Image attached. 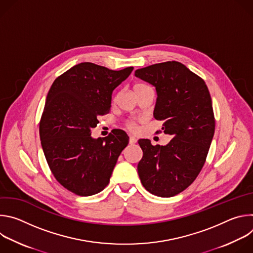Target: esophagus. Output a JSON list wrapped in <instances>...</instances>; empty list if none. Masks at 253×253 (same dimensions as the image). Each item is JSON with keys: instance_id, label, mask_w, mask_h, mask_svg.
Returning a JSON list of instances; mask_svg holds the SVG:
<instances>
[{"instance_id": "esophagus-1", "label": "esophagus", "mask_w": 253, "mask_h": 253, "mask_svg": "<svg viewBox=\"0 0 253 253\" xmlns=\"http://www.w3.org/2000/svg\"><path fill=\"white\" fill-rule=\"evenodd\" d=\"M136 142H137V140H136V138L134 136H130L129 137V143L131 144V145H133V144H135Z\"/></svg>"}]
</instances>
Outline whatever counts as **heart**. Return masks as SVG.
Returning a JSON list of instances; mask_svg holds the SVG:
<instances>
[{"label": "heart", "mask_w": 253, "mask_h": 253, "mask_svg": "<svg viewBox=\"0 0 253 253\" xmlns=\"http://www.w3.org/2000/svg\"><path fill=\"white\" fill-rule=\"evenodd\" d=\"M142 86H144V85L137 84V85H135V86H134V89L140 88V87H142ZM126 127H127L129 130L133 131V132H136V131L138 130V124H137V122H135V121H133V120L127 121V122H126Z\"/></svg>", "instance_id": "obj_1"}]
</instances>
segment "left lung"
<instances>
[{
  "instance_id": "1",
  "label": "left lung",
  "mask_w": 253,
  "mask_h": 253,
  "mask_svg": "<svg viewBox=\"0 0 253 253\" xmlns=\"http://www.w3.org/2000/svg\"><path fill=\"white\" fill-rule=\"evenodd\" d=\"M135 76L155 87L154 118L172 136L165 146L138 141V174L147 191L172 197L192 184L205 163L215 130L211 97L204 80L176 61L138 69Z\"/></svg>"
}]
</instances>
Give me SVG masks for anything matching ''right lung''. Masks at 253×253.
<instances>
[{
    "label": "right lung",
    "mask_w": 253,
    "mask_h": 253,
    "mask_svg": "<svg viewBox=\"0 0 253 253\" xmlns=\"http://www.w3.org/2000/svg\"><path fill=\"white\" fill-rule=\"evenodd\" d=\"M132 71L84 62L59 76L49 90L40 121L42 148L57 181L76 195H94L109 184L128 145L129 137L121 129L98 139L91 130L100 116L109 113L113 90Z\"/></svg>",
    "instance_id": "add662e5"
}]
</instances>
